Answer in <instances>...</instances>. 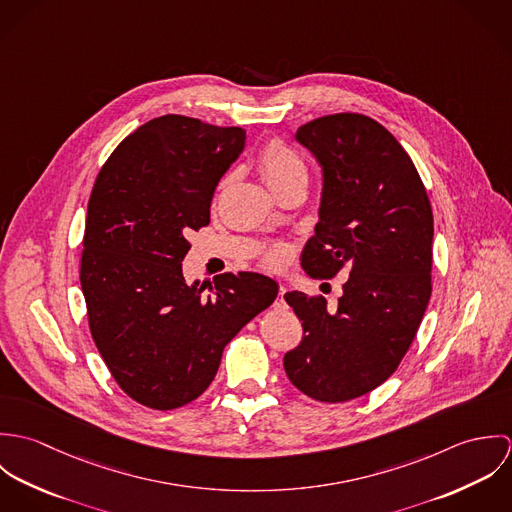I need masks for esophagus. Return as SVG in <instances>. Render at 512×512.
<instances>
[{"label":"esophagus","instance_id":"esophagus-1","mask_svg":"<svg viewBox=\"0 0 512 512\" xmlns=\"http://www.w3.org/2000/svg\"><path fill=\"white\" fill-rule=\"evenodd\" d=\"M286 292H288V290H286V286H282V284H280V286H278V301H276V305H278V307L286 303V301H284V295H286Z\"/></svg>","mask_w":512,"mask_h":512}]
</instances>
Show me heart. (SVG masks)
Instances as JSON below:
<instances>
[{"label":"heart","instance_id":"heart-1","mask_svg":"<svg viewBox=\"0 0 512 512\" xmlns=\"http://www.w3.org/2000/svg\"><path fill=\"white\" fill-rule=\"evenodd\" d=\"M258 169L262 179L268 183V187L276 195L295 183H301V181L307 183V167L303 157L282 140H270L266 146L262 147L258 155ZM288 260H290V252L284 244H272L262 254V264L270 270H278L286 266Z\"/></svg>","mask_w":512,"mask_h":512}]
</instances>
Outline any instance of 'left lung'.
<instances>
[{
	"instance_id": "8db88e82",
	"label": "left lung",
	"mask_w": 512,
	"mask_h": 512,
	"mask_svg": "<svg viewBox=\"0 0 512 512\" xmlns=\"http://www.w3.org/2000/svg\"><path fill=\"white\" fill-rule=\"evenodd\" d=\"M323 167L313 278L349 270L337 307L288 292L303 339L284 355L293 386L319 402H347L380 386L408 353L432 295L434 215L420 173L398 140L363 114H331L297 134Z\"/></svg>"
}]
</instances>
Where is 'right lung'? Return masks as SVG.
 I'll list each match as a JSON object with an SVG mask.
<instances>
[{"label": "right lung", "instance_id": "obj_1", "mask_svg": "<svg viewBox=\"0 0 512 512\" xmlns=\"http://www.w3.org/2000/svg\"><path fill=\"white\" fill-rule=\"evenodd\" d=\"M244 140L242 128L167 114L132 132L94 181L80 254L88 327L118 386L151 410L199 398L224 347L278 295L256 272L187 286L181 270Z\"/></svg>", "mask_w": 512, "mask_h": 512}]
</instances>
